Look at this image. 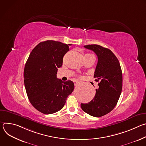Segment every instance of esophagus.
Segmentation results:
<instances>
[{"mask_svg": "<svg viewBox=\"0 0 146 146\" xmlns=\"http://www.w3.org/2000/svg\"><path fill=\"white\" fill-rule=\"evenodd\" d=\"M74 86H77L78 84H80V82L78 81H74Z\"/></svg>", "mask_w": 146, "mask_h": 146, "instance_id": "obj_1", "label": "esophagus"}]
</instances>
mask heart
<instances>
[{
    "label": "heart",
    "mask_w": 146,
    "mask_h": 146,
    "mask_svg": "<svg viewBox=\"0 0 146 146\" xmlns=\"http://www.w3.org/2000/svg\"><path fill=\"white\" fill-rule=\"evenodd\" d=\"M86 55H88V54H86Z\"/></svg>",
    "instance_id": "obj_1"
}]
</instances>
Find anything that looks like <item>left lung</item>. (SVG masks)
Segmentation results:
<instances>
[{"label":"left lung","instance_id":"8db88e82","mask_svg":"<svg viewBox=\"0 0 146 146\" xmlns=\"http://www.w3.org/2000/svg\"><path fill=\"white\" fill-rule=\"evenodd\" d=\"M84 47L98 56L94 77L99 82L94 99L88 103H81V108L89 115L100 117L110 113L117 105L122 91V70L117 58L110 50L97 44Z\"/></svg>","mask_w":146,"mask_h":146}]
</instances>
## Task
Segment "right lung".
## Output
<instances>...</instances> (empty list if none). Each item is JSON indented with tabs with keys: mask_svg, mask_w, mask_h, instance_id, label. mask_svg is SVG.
<instances>
[{
	"mask_svg": "<svg viewBox=\"0 0 146 146\" xmlns=\"http://www.w3.org/2000/svg\"><path fill=\"white\" fill-rule=\"evenodd\" d=\"M59 41L47 40L38 43L32 51L24 72V84L32 105L45 114L55 113L64 106L72 93V81H63L56 77L69 46Z\"/></svg>",
	"mask_w": 146,
	"mask_h": 146,
	"instance_id": "obj_1",
	"label": "right lung"
}]
</instances>
